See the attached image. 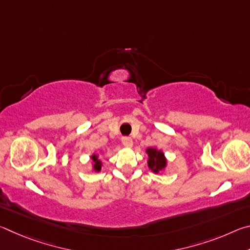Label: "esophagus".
Returning <instances> with one entry per match:
<instances>
[{
	"label": "esophagus",
	"mask_w": 250,
	"mask_h": 250,
	"mask_svg": "<svg viewBox=\"0 0 250 250\" xmlns=\"http://www.w3.org/2000/svg\"><path fill=\"white\" fill-rule=\"evenodd\" d=\"M122 145H124L125 147H132L133 140L131 138L125 137V138H122Z\"/></svg>",
	"instance_id": "1"
}]
</instances>
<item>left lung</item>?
<instances>
[{"mask_svg":"<svg viewBox=\"0 0 250 250\" xmlns=\"http://www.w3.org/2000/svg\"><path fill=\"white\" fill-rule=\"evenodd\" d=\"M146 152L147 154V167L152 172L155 173V174H159V173H162L166 170L167 167V159L163 151L156 149V147L150 146L147 147Z\"/></svg>","mask_w":250,"mask_h":250,"instance_id":"1","label":"left lung"}]
</instances>
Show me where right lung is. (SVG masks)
I'll return each mask as SVG.
<instances>
[{"mask_svg": "<svg viewBox=\"0 0 250 250\" xmlns=\"http://www.w3.org/2000/svg\"><path fill=\"white\" fill-rule=\"evenodd\" d=\"M90 159H91V171L100 172L104 163H103V161L99 159V155L97 153H92Z\"/></svg>", "mask_w": 250, "mask_h": 250, "instance_id": "1", "label": "right lung"}]
</instances>
